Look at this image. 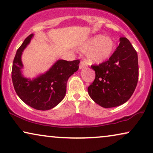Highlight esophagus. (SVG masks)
Masks as SVG:
<instances>
[{
  "instance_id": "esophagus-1",
  "label": "esophagus",
  "mask_w": 153,
  "mask_h": 153,
  "mask_svg": "<svg viewBox=\"0 0 153 153\" xmlns=\"http://www.w3.org/2000/svg\"><path fill=\"white\" fill-rule=\"evenodd\" d=\"M86 67V63H85V62L83 61H81L80 63H79V70H82L84 68Z\"/></svg>"
}]
</instances>
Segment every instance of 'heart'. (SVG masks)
Wrapping results in <instances>:
<instances>
[{"label": "heart", "mask_w": 153, "mask_h": 153, "mask_svg": "<svg viewBox=\"0 0 153 153\" xmlns=\"http://www.w3.org/2000/svg\"><path fill=\"white\" fill-rule=\"evenodd\" d=\"M116 49L114 39L104 35H96L84 42L79 49L86 53L89 64H100L111 57Z\"/></svg>", "instance_id": "b5f03b06"}]
</instances>
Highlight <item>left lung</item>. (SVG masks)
<instances>
[{"mask_svg":"<svg viewBox=\"0 0 153 153\" xmlns=\"http://www.w3.org/2000/svg\"><path fill=\"white\" fill-rule=\"evenodd\" d=\"M95 79L88 88L90 97L104 108L116 107L125 103L135 91L139 79L137 51L126 37L107 61L92 65Z\"/></svg>","mask_w":153,"mask_h":153,"instance_id":"left-lung-1","label":"left lung"}]
</instances>
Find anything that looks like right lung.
I'll list each match as a JSON object with an SVG mask.
<instances>
[{"mask_svg": "<svg viewBox=\"0 0 153 153\" xmlns=\"http://www.w3.org/2000/svg\"><path fill=\"white\" fill-rule=\"evenodd\" d=\"M27 37L16 51L12 70V79L16 94L21 100L35 109L49 110L63 100L68 79L79 70L80 61L58 60L44 74L35 78H26L22 74V56L33 37Z\"/></svg>", "mask_w": 153, "mask_h": 153, "instance_id": "add662e5", "label": "right lung"}]
</instances>
